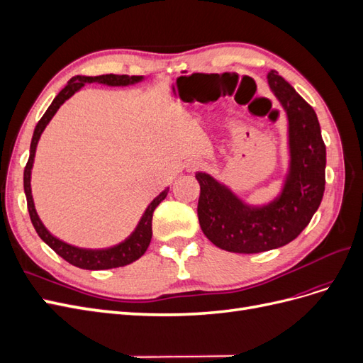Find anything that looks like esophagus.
Here are the masks:
<instances>
[{"mask_svg": "<svg viewBox=\"0 0 363 363\" xmlns=\"http://www.w3.org/2000/svg\"><path fill=\"white\" fill-rule=\"evenodd\" d=\"M201 162H192V163H189V171H195V169H199V168H201Z\"/></svg>", "mask_w": 363, "mask_h": 363, "instance_id": "34e87169", "label": "esophagus"}]
</instances>
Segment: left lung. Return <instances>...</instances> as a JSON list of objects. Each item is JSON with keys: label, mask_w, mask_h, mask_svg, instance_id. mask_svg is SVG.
Wrapping results in <instances>:
<instances>
[{"label": "left lung", "mask_w": 363, "mask_h": 363, "mask_svg": "<svg viewBox=\"0 0 363 363\" xmlns=\"http://www.w3.org/2000/svg\"><path fill=\"white\" fill-rule=\"evenodd\" d=\"M268 83L289 119L291 168L279 199L250 207L208 174L195 175L203 233L230 252L255 255L289 244L311 223L325 189V145L315 111L277 71L268 74Z\"/></svg>", "instance_id": "8db88e82"}]
</instances>
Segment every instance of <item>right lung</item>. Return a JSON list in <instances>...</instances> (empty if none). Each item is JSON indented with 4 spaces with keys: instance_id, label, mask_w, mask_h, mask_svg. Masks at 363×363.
<instances>
[{
    "instance_id": "obj_1",
    "label": "right lung",
    "mask_w": 363,
    "mask_h": 363,
    "mask_svg": "<svg viewBox=\"0 0 363 363\" xmlns=\"http://www.w3.org/2000/svg\"><path fill=\"white\" fill-rule=\"evenodd\" d=\"M142 80V75H116V74H106V75H96V77H84V75H75L68 82V84L63 87V89L57 94V96L54 98L51 106L47 108V112L43 113V116L39 119V123L36 124L35 133H33L31 138V145H30V157L28 162L24 168V191L27 196V208L30 213L31 224L35 227L36 233L39 238L45 242L50 248H52L57 255L67 260L71 265L82 268V269H111V268H119V267H125L128 263L138 260L139 257L144 256V252L147 251L150 242H151V236H152V228H151V221H152V213H155L156 207L167 199L168 191L164 189L159 196H156L155 200L151 201V204L147 207L145 213L142 215L140 221L136 227L133 233L127 238L124 242H121L115 247L111 248H103V250H86V248H79L69 245L63 240L54 238L45 225L42 224L39 219L35 203H33V196H31V186H30V179H31V168H33V162H35V155H36V147L39 138L42 135V131L45 130L47 124L51 121L59 111V107L71 98L77 91L82 89L84 83H103L107 86H127V84H133Z\"/></svg>"
}]
</instances>
